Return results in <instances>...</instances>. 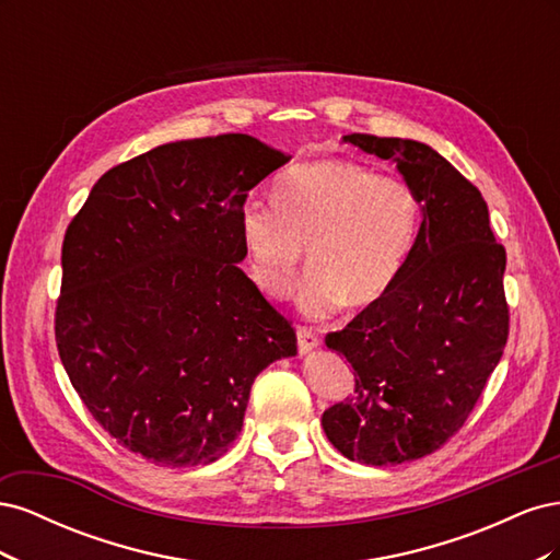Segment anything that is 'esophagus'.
<instances>
[{"label":"esophagus","instance_id":"esophagus-1","mask_svg":"<svg viewBox=\"0 0 560 560\" xmlns=\"http://www.w3.org/2000/svg\"><path fill=\"white\" fill-rule=\"evenodd\" d=\"M296 338H299V352L301 354H306V352H311L319 346V336L313 327H299Z\"/></svg>","mask_w":560,"mask_h":560}]
</instances>
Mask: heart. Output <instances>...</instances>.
Listing matches in <instances>:
<instances>
[{
	"label": "heart",
	"mask_w": 560,
	"mask_h": 560,
	"mask_svg": "<svg viewBox=\"0 0 560 560\" xmlns=\"http://www.w3.org/2000/svg\"><path fill=\"white\" fill-rule=\"evenodd\" d=\"M276 202L247 198L241 241L254 284L270 296L292 292L308 247L299 306L325 317L378 303L401 273L418 231V198L399 177L352 161H313L287 171Z\"/></svg>",
	"instance_id": "obj_1"
}]
</instances>
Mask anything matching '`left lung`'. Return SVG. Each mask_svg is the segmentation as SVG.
<instances>
[{"instance_id": "1", "label": "left lung", "mask_w": 560, "mask_h": 560, "mask_svg": "<svg viewBox=\"0 0 560 560\" xmlns=\"http://www.w3.org/2000/svg\"><path fill=\"white\" fill-rule=\"evenodd\" d=\"M346 142L395 161L422 222L401 273L327 348L354 369V395L322 413L334 448L362 465H401L465 425L510 336L506 254L481 191L428 144L352 132Z\"/></svg>"}]
</instances>
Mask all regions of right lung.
I'll use <instances>...</instances> for the list:
<instances>
[{"mask_svg":"<svg viewBox=\"0 0 560 560\" xmlns=\"http://www.w3.org/2000/svg\"><path fill=\"white\" fill-rule=\"evenodd\" d=\"M287 161L243 132L161 144L100 177L67 226L62 366L103 430L161 467L214 463L254 378L296 354L238 266L243 202Z\"/></svg>","mask_w":560,"mask_h":560,"instance_id":"add662e5","label":"right lung"}]
</instances>
